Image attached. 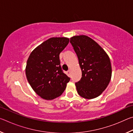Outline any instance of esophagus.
<instances>
[{"label":"esophagus","mask_w":133,"mask_h":133,"mask_svg":"<svg viewBox=\"0 0 133 133\" xmlns=\"http://www.w3.org/2000/svg\"><path fill=\"white\" fill-rule=\"evenodd\" d=\"M70 74H71V71L69 70L67 71V75H69V76H70Z\"/></svg>","instance_id":"esophagus-1"}]
</instances>
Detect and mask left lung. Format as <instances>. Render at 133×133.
I'll return each instance as SVG.
<instances>
[{
    "mask_svg": "<svg viewBox=\"0 0 133 133\" xmlns=\"http://www.w3.org/2000/svg\"><path fill=\"white\" fill-rule=\"evenodd\" d=\"M70 42L82 72L81 80L75 84L77 93L84 98H96L105 90L111 80L109 56L97 43L85 35L75 36Z\"/></svg>",
    "mask_w": 133,
    "mask_h": 133,
    "instance_id": "obj_1",
    "label": "left lung"
}]
</instances>
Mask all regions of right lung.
I'll return each mask as SVG.
<instances>
[{
  "label": "right lung",
  "instance_id": "1",
  "mask_svg": "<svg viewBox=\"0 0 133 133\" xmlns=\"http://www.w3.org/2000/svg\"><path fill=\"white\" fill-rule=\"evenodd\" d=\"M69 42L67 37H51L37 46L28 58L27 79L35 93L44 100L61 96L70 81L62 70L59 58Z\"/></svg>",
  "mask_w": 133,
  "mask_h": 133
}]
</instances>
